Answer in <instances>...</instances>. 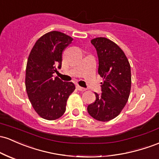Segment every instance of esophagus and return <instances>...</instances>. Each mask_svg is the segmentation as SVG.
Listing matches in <instances>:
<instances>
[{"label":"esophagus","mask_w":159,"mask_h":159,"mask_svg":"<svg viewBox=\"0 0 159 159\" xmlns=\"http://www.w3.org/2000/svg\"><path fill=\"white\" fill-rule=\"evenodd\" d=\"M76 88L78 89V90H80V91H85V90H87L86 88H82V87H80L79 85H77Z\"/></svg>","instance_id":"34e87169"}]
</instances>
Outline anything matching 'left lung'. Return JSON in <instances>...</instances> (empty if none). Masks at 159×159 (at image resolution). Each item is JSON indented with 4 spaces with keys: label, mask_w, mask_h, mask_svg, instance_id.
<instances>
[{
    "label": "left lung",
    "mask_w": 159,
    "mask_h": 159,
    "mask_svg": "<svg viewBox=\"0 0 159 159\" xmlns=\"http://www.w3.org/2000/svg\"><path fill=\"white\" fill-rule=\"evenodd\" d=\"M99 60L98 73L104 81L100 94L88 106L90 116L99 121H108L120 114L128 102L131 87V72L128 58L116 43L106 38L91 40Z\"/></svg>",
    "instance_id": "1"
}]
</instances>
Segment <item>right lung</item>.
<instances>
[{"label": "right lung", "mask_w": 159, "mask_h": 159, "mask_svg": "<svg viewBox=\"0 0 159 159\" xmlns=\"http://www.w3.org/2000/svg\"><path fill=\"white\" fill-rule=\"evenodd\" d=\"M73 38L50 31L36 41L28 58L25 88L36 112L44 119L56 120L64 114L67 99L75 89L72 82L54 77L62 66V53Z\"/></svg>", "instance_id": "add662e5"}]
</instances>
